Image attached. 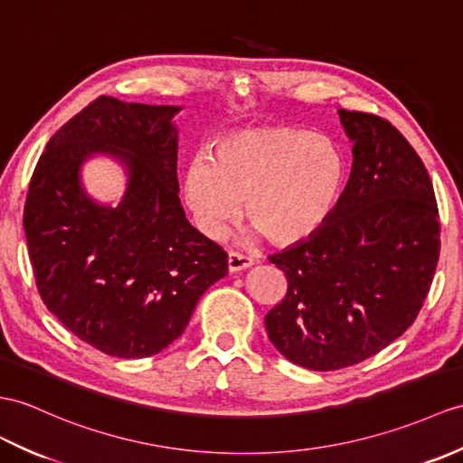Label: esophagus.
I'll use <instances>...</instances> for the list:
<instances>
[{
	"instance_id": "1",
	"label": "esophagus",
	"mask_w": 463,
	"mask_h": 463,
	"mask_svg": "<svg viewBox=\"0 0 463 463\" xmlns=\"http://www.w3.org/2000/svg\"><path fill=\"white\" fill-rule=\"evenodd\" d=\"M229 272H241V270H246V268L252 266V258L250 256H244L241 252H229Z\"/></svg>"
}]
</instances>
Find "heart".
Instances as JSON below:
<instances>
[{
	"mask_svg": "<svg viewBox=\"0 0 463 463\" xmlns=\"http://www.w3.org/2000/svg\"><path fill=\"white\" fill-rule=\"evenodd\" d=\"M347 181V161L333 139L288 126L249 128L217 139L211 159L195 157L183 195L201 232L219 236L239 219L242 203L276 246L309 241L335 213Z\"/></svg>",
	"mask_w": 463,
	"mask_h": 463,
	"instance_id": "b5f03b06",
	"label": "heart"
}]
</instances>
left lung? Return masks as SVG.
<instances>
[{
    "label": "left lung",
    "instance_id": "1",
    "mask_svg": "<svg viewBox=\"0 0 463 463\" xmlns=\"http://www.w3.org/2000/svg\"><path fill=\"white\" fill-rule=\"evenodd\" d=\"M353 167L327 224L272 254L288 292L266 331L288 361L337 371L377 354L414 324L439 256L432 181L379 116L339 110Z\"/></svg>",
    "mask_w": 463,
    "mask_h": 463
}]
</instances>
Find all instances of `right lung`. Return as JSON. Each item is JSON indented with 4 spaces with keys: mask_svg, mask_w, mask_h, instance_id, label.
Returning <instances> with one entry per match:
<instances>
[{
    "mask_svg": "<svg viewBox=\"0 0 463 463\" xmlns=\"http://www.w3.org/2000/svg\"><path fill=\"white\" fill-rule=\"evenodd\" d=\"M179 112L100 96L49 139L29 183L24 229L43 302L112 357L164 351L229 270L227 252L181 207ZM94 155L125 169L118 206L94 202L81 185V165Z\"/></svg>",
    "mask_w": 463,
    "mask_h": 463,
    "instance_id": "right-lung-1",
    "label": "right lung"
}]
</instances>
